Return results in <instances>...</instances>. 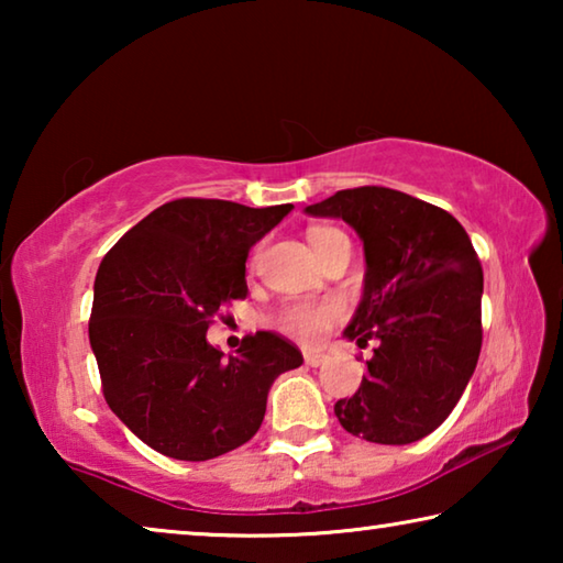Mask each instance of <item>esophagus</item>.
Masks as SVG:
<instances>
[{"label":"esophagus","mask_w":563,"mask_h":563,"mask_svg":"<svg viewBox=\"0 0 563 563\" xmlns=\"http://www.w3.org/2000/svg\"><path fill=\"white\" fill-rule=\"evenodd\" d=\"M325 355H320V352H305V365H310V367H320V365H325Z\"/></svg>","instance_id":"obj_1"}]
</instances>
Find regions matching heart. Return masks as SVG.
I'll return each mask as SVG.
<instances>
[{
  "mask_svg": "<svg viewBox=\"0 0 563 563\" xmlns=\"http://www.w3.org/2000/svg\"><path fill=\"white\" fill-rule=\"evenodd\" d=\"M338 235H342V233L335 231V228H325V225L310 228V233H308L312 251H318V247H322ZM253 261H255V255H253ZM340 316H342V305L338 300H318V302L300 300V302L285 305L278 316H275V325L302 342H316L325 335L332 325H335Z\"/></svg>",
  "mask_w": 563,
  "mask_h": 563,
  "instance_id": "obj_1",
  "label": "heart"
}]
</instances>
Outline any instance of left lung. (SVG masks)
I'll return each mask as SVG.
<instances>
[{
  "label": "left lung",
  "instance_id": "8db88e82",
  "mask_svg": "<svg viewBox=\"0 0 563 563\" xmlns=\"http://www.w3.org/2000/svg\"><path fill=\"white\" fill-rule=\"evenodd\" d=\"M310 216L342 218L365 243V295L345 330L365 347L367 375L335 415L350 434L409 444L460 402L482 350V263L452 213L402 190H338Z\"/></svg>",
  "mask_w": 563,
  "mask_h": 563
}]
</instances>
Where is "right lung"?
Here are the masks:
<instances>
[{
	"instance_id": "right-lung-1",
	"label": "right lung",
	"mask_w": 563,
	"mask_h": 563,
	"mask_svg": "<svg viewBox=\"0 0 563 563\" xmlns=\"http://www.w3.org/2000/svg\"><path fill=\"white\" fill-rule=\"evenodd\" d=\"M290 208L176 198L103 255L91 350L111 412L151 450L206 462L245 444L261 430L273 379L302 365L275 332L245 335L228 360L206 340L247 295V251Z\"/></svg>"
}]
</instances>
